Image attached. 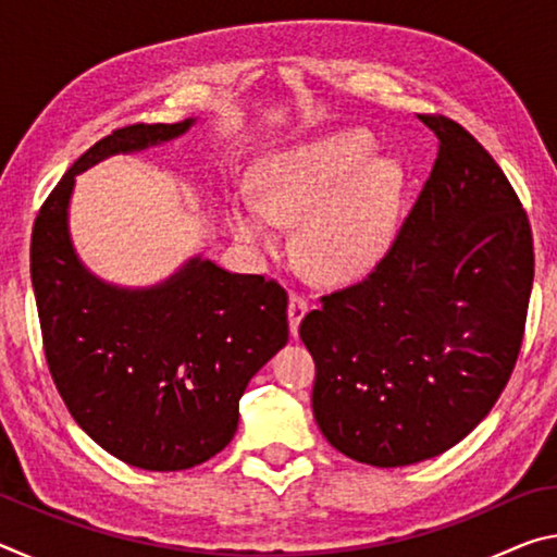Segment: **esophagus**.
<instances>
[{"mask_svg": "<svg viewBox=\"0 0 557 557\" xmlns=\"http://www.w3.org/2000/svg\"><path fill=\"white\" fill-rule=\"evenodd\" d=\"M307 312H309L307 299L299 297V295H289V309H287V314H289V334L295 336V338H297V334H299L301 319L307 317Z\"/></svg>", "mask_w": 557, "mask_h": 557, "instance_id": "1", "label": "esophagus"}]
</instances>
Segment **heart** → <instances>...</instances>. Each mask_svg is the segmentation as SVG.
I'll list each match as a JSON object with an SVG mask.
<instances>
[{"instance_id": "b5f03b06", "label": "heart", "mask_w": 557, "mask_h": 557, "mask_svg": "<svg viewBox=\"0 0 557 557\" xmlns=\"http://www.w3.org/2000/svg\"><path fill=\"white\" fill-rule=\"evenodd\" d=\"M405 169L373 154L363 129H336L260 159L252 201L233 196L225 225L250 250L275 252L277 225H297V260L324 285H346L375 268L393 240Z\"/></svg>"}]
</instances>
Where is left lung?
<instances>
[{"instance_id": "8db88e82", "label": "left lung", "mask_w": 557, "mask_h": 557, "mask_svg": "<svg viewBox=\"0 0 557 557\" xmlns=\"http://www.w3.org/2000/svg\"><path fill=\"white\" fill-rule=\"evenodd\" d=\"M420 120L437 159L388 256L299 326L319 430L383 469L437 457L486 418L521 351L533 287L531 225L502 166L457 122Z\"/></svg>"}]
</instances>
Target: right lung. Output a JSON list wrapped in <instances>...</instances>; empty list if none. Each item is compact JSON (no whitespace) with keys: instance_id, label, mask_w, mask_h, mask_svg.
Returning <instances> with one entry per match:
<instances>
[{"instance_id":"add662e5","label":"right lung","mask_w":557,"mask_h":557,"mask_svg":"<svg viewBox=\"0 0 557 557\" xmlns=\"http://www.w3.org/2000/svg\"><path fill=\"white\" fill-rule=\"evenodd\" d=\"M132 125L92 145L46 199L32 235V285L46 361L73 420L129 467L182 471L228 445L252 375L287 344V295L203 256L166 280L122 287L90 272L71 238L75 176L115 154L186 135Z\"/></svg>"}]
</instances>
